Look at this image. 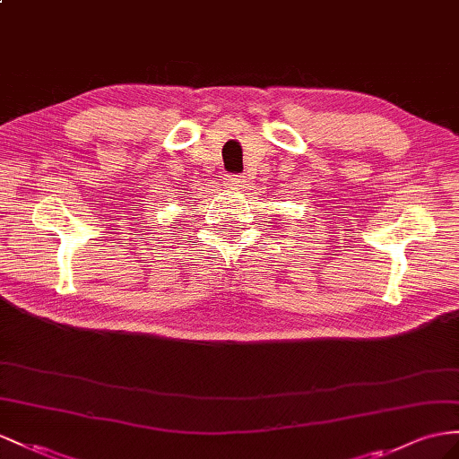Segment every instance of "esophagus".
Returning <instances> with one entry per match:
<instances>
[{
    "instance_id": "34e87169",
    "label": "esophagus",
    "mask_w": 459,
    "mask_h": 459,
    "mask_svg": "<svg viewBox=\"0 0 459 459\" xmlns=\"http://www.w3.org/2000/svg\"><path fill=\"white\" fill-rule=\"evenodd\" d=\"M225 184L230 187H240L244 184V176L240 174H225Z\"/></svg>"
}]
</instances>
